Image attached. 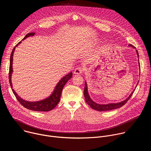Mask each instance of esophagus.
<instances>
[{"mask_svg":"<svg viewBox=\"0 0 151 151\" xmlns=\"http://www.w3.org/2000/svg\"><path fill=\"white\" fill-rule=\"evenodd\" d=\"M83 69L82 68H78L75 69L74 70V74L75 75H80L82 73Z\"/></svg>","mask_w":151,"mask_h":151,"instance_id":"1","label":"esophagus"}]
</instances>
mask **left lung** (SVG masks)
I'll return each instance as SVG.
<instances>
[{
    "mask_svg": "<svg viewBox=\"0 0 151 151\" xmlns=\"http://www.w3.org/2000/svg\"><path fill=\"white\" fill-rule=\"evenodd\" d=\"M129 47H132L133 48H135V47L134 46H133L132 45L130 44L128 45ZM136 53L137 55V57L139 58V53L138 51L136 50ZM139 61V70H140V63H139V60H138ZM139 82H137L138 84ZM137 87V86H136ZM135 90H134L132 93L130 94V95L125 100L119 102V103H108V104H99L96 103L95 101H94L90 97L89 94H88V87H87V83L86 82H85V88H84V91H83V94H84V97H85V100L87 102V103L91 107L92 109L98 111H111L113 109H116L118 108H119V107H122V106H124L127 102V101L130 99V97H132V94H133L134 91Z\"/></svg>",
    "mask_w": 151,
    "mask_h": 151,
    "instance_id": "left-lung-1",
    "label": "left lung"
}]
</instances>
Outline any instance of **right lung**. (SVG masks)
<instances>
[{"label": "right lung", "instance_id": "1", "mask_svg": "<svg viewBox=\"0 0 151 151\" xmlns=\"http://www.w3.org/2000/svg\"><path fill=\"white\" fill-rule=\"evenodd\" d=\"M35 33H27L26 36L23 38V40H24L28 37L33 36H34ZM21 43V41H20L18 44H17L15 47L12 50V51L10 57V64H9V83L11 85V87L12 88V92L14 94L15 96L16 97L18 101L22 104L26 108L34 111H39V112H48L52 110L54 107L58 104V103L60 101V97H61V94L62 92V90L64 87V86L65 85L66 82L70 79V78L72 77V72H70L68 73V75L64 76L60 81L57 83L55 87L54 88V91L51 93V94L47 98L43 99L42 100L36 101H29L25 100L23 99L21 97H20L16 91L12 88V84L11 81V76L12 74L13 73V68H12V62H13V55L14 53V51L15 50V48L18 47L19 44Z\"/></svg>", "mask_w": 151, "mask_h": 151}]
</instances>
